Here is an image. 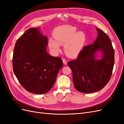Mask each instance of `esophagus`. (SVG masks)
<instances>
[{
	"label": "esophagus",
	"mask_w": 124,
	"mask_h": 124,
	"mask_svg": "<svg viewBox=\"0 0 124 124\" xmlns=\"http://www.w3.org/2000/svg\"><path fill=\"white\" fill-rule=\"evenodd\" d=\"M62 62H63V63L64 65H66L67 63L66 60L65 59H62Z\"/></svg>",
	"instance_id": "esophagus-1"
}]
</instances>
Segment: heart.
<instances>
[{
    "label": "heart",
    "mask_w": 124,
    "mask_h": 124,
    "mask_svg": "<svg viewBox=\"0 0 124 124\" xmlns=\"http://www.w3.org/2000/svg\"><path fill=\"white\" fill-rule=\"evenodd\" d=\"M55 39L51 38L48 44L51 51L55 54L61 51V45L64 46L66 55L71 58H74L83 50L86 41L84 32H77V28L73 26L65 25L56 28L54 31Z\"/></svg>",
    "instance_id": "1"
}]
</instances>
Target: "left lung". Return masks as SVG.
Segmentation results:
<instances>
[{"mask_svg":"<svg viewBox=\"0 0 124 124\" xmlns=\"http://www.w3.org/2000/svg\"><path fill=\"white\" fill-rule=\"evenodd\" d=\"M98 36L92 44L84 47L76 61L68 65L72 71L77 91L91 93L102 89L109 81L114 64V50L108 36L96 28Z\"/></svg>","mask_w":124,"mask_h":124,"instance_id":"left-lung-1","label":"left lung"}]
</instances>
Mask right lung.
<instances>
[{"label": "right lung", "instance_id": "1", "mask_svg": "<svg viewBox=\"0 0 124 124\" xmlns=\"http://www.w3.org/2000/svg\"><path fill=\"white\" fill-rule=\"evenodd\" d=\"M47 38L40 28L28 29L15 45L12 62L14 73L22 86L30 93L44 94L53 87L63 66L61 58L46 51Z\"/></svg>", "mask_w": 124, "mask_h": 124}]
</instances>
